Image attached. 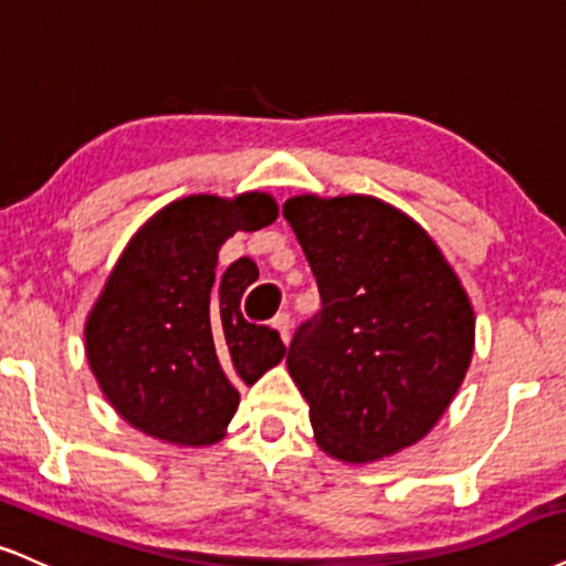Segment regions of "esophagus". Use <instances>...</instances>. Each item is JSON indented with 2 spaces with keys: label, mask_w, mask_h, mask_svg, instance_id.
I'll return each mask as SVG.
<instances>
[{
  "label": "esophagus",
  "mask_w": 566,
  "mask_h": 566,
  "mask_svg": "<svg viewBox=\"0 0 566 566\" xmlns=\"http://www.w3.org/2000/svg\"><path fill=\"white\" fill-rule=\"evenodd\" d=\"M271 326H274L279 335H282V343L287 345V343H290V313H287V311L276 313L274 322H271Z\"/></svg>",
  "instance_id": "34e87169"
}]
</instances>
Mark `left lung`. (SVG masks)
Segmentation results:
<instances>
[{"label":"left lung","mask_w":566,"mask_h":566,"mask_svg":"<svg viewBox=\"0 0 566 566\" xmlns=\"http://www.w3.org/2000/svg\"><path fill=\"white\" fill-rule=\"evenodd\" d=\"M322 308L297 326L287 369L322 451L348 464L432 430L464 382L474 311L413 218L377 197H290L282 208Z\"/></svg>","instance_id":"obj_1"}]
</instances>
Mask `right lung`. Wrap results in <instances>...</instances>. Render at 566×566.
<instances>
[{
    "mask_svg": "<svg viewBox=\"0 0 566 566\" xmlns=\"http://www.w3.org/2000/svg\"><path fill=\"white\" fill-rule=\"evenodd\" d=\"M265 192L234 200L181 197L132 237L86 318V358L115 411L139 432L176 446H213L253 385L284 358L282 337L244 322L240 301L255 282L240 258L218 274L234 231L274 223Z\"/></svg>",
    "mask_w": 566,
    "mask_h": 566,
    "instance_id": "right-lung-1",
    "label": "right lung"
}]
</instances>
